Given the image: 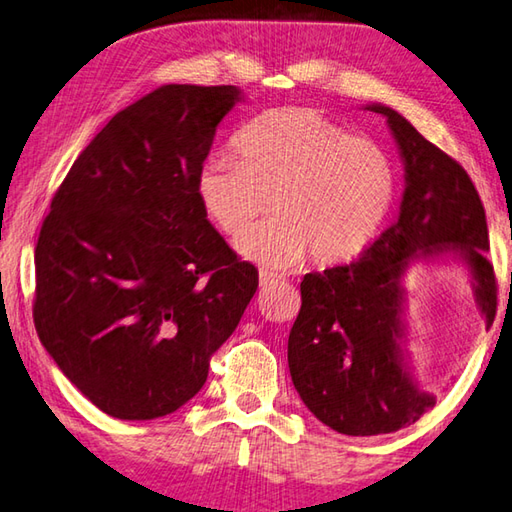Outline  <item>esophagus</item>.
<instances>
[{
  "label": "esophagus",
  "instance_id": "obj_1",
  "mask_svg": "<svg viewBox=\"0 0 512 512\" xmlns=\"http://www.w3.org/2000/svg\"><path fill=\"white\" fill-rule=\"evenodd\" d=\"M258 283H260V287L267 289V287H272L274 283H278V276L276 274H269V272H260Z\"/></svg>",
  "mask_w": 512,
  "mask_h": 512
}]
</instances>
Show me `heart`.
<instances>
[{"label":"heart","instance_id":"1","mask_svg":"<svg viewBox=\"0 0 512 512\" xmlns=\"http://www.w3.org/2000/svg\"><path fill=\"white\" fill-rule=\"evenodd\" d=\"M236 156L209 158L196 178L202 214L240 240L267 211L274 220L238 245L267 269L301 263L339 265L359 256L388 220L397 171L381 144L354 138L307 106L258 115L234 142Z\"/></svg>","mask_w":512,"mask_h":512}]
</instances>
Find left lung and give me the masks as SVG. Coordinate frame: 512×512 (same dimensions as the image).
Returning <instances> with one entry per match:
<instances>
[{
  "label": "left lung",
  "mask_w": 512,
  "mask_h": 512,
  "mask_svg": "<svg viewBox=\"0 0 512 512\" xmlns=\"http://www.w3.org/2000/svg\"><path fill=\"white\" fill-rule=\"evenodd\" d=\"M388 122L403 162L399 216L350 265L305 274L287 341L294 388L318 421L350 437L388 435L435 406L408 363L410 265L459 260L486 327L497 310L486 211L464 167L390 106L365 104Z\"/></svg>",
  "instance_id": "obj_1"
}]
</instances>
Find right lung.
I'll return each instance as SVG.
<instances>
[{
    "label": "right lung",
    "mask_w": 512,
    "mask_h": 512,
    "mask_svg": "<svg viewBox=\"0 0 512 512\" xmlns=\"http://www.w3.org/2000/svg\"><path fill=\"white\" fill-rule=\"evenodd\" d=\"M238 86L165 84L115 113L51 202L33 318L77 390L115 419L176 412L258 287L202 214L196 178Z\"/></svg>",
    "instance_id": "1"
}]
</instances>
